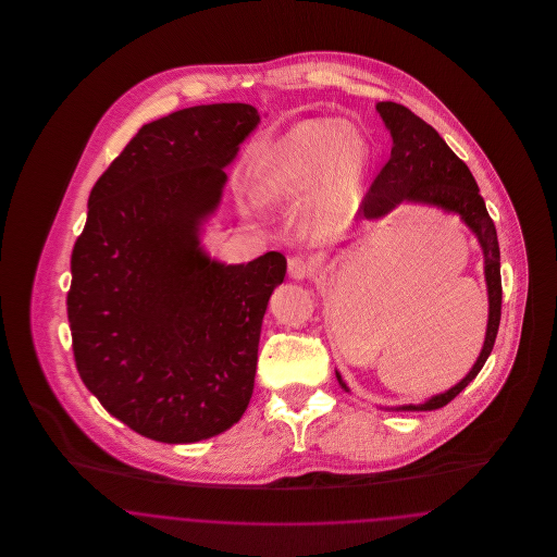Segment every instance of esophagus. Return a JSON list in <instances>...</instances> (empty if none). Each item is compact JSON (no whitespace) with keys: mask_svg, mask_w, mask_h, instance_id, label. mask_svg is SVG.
<instances>
[{"mask_svg":"<svg viewBox=\"0 0 557 557\" xmlns=\"http://www.w3.org/2000/svg\"><path fill=\"white\" fill-rule=\"evenodd\" d=\"M288 273L292 280H305L313 273V263L305 257H290L288 259Z\"/></svg>","mask_w":557,"mask_h":557,"instance_id":"esophagus-1","label":"esophagus"}]
</instances>
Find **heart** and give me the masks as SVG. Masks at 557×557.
<instances>
[{"mask_svg": "<svg viewBox=\"0 0 557 557\" xmlns=\"http://www.w3.org/2000/svg\"><path fill=\"white\" fill-rule=\"evenodd\" d=\"M373 148L345 119L319 116L294 125L275 146L261 191L267 198L311 194L309 221L319 234L343 230L366 198Z\"/></svg>", "mask_w": 557, "mask_h": 557, "instance_id": "1", "label": "heart"}]
</instances>
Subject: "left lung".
Instances as JSON below:
<instances>
[{"instance_id":"8db88e82","label":"left lung","mask_w":557,"mask_h":557,"mask_svg":"<svg viewBox=\"0 0 557 557\" xmlns=\"http://www.w3.org/2000/svg\"><path fill=\"white\" fill-rule=\"evenodd\" d=\"M377 112L393 135L391 159L382 166L366 196V219H380L397 209L400 202H418L455 212L472 230L484 255V277L488 290V323L484 346L470 373L436 397L420 405L397 407V411H432L441 409L457 397L486 363L502 321V255L493 219L478 191L476 180L468 164L459 159L447 141L418 114L397 102H377ZM341 386L346 388L336 371Z\"/></svg>"}]
</instances>
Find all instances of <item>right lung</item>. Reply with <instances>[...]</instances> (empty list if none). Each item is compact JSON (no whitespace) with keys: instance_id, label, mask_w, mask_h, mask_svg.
<instances>
[{"instance_id":"1","label":"right lung","mask_w":557,"mask_h":557,"mask_svg":"<svg viewBox=\"0 0 557 557\" xmlns=\"http://www.w3.org/2000/svg\"><path fill=\"white\" fill-rule=\"evenodd\" d=\"M250 104L144 125L89 194L66 311L83 384L137 434L186 445L246 411L261 323L286 257L225 265L200 246L225 166L259 125Z\"/></svg>"}]
</instances>
